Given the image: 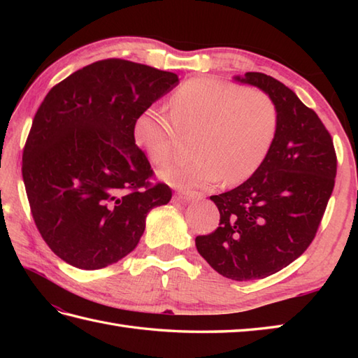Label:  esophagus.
<instances>
[{"label":"esophagus","instance_id":"obj_1","mask_svg":"<svg viewBox=\"0 0 358 358\" xmlns=\"http://www.w3.org/2000/svg\"><path fill=\"white\" fill-rule=\"evenodd\" d=\"M177 196H178V200L189 201V200H201L204 194L196 192V191H183V189H181V191L177 192Z\"/></svg>","mask_w":358,"mask_h":358}]
</instances>
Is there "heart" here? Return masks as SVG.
I'll return each instance as SVG.
<instances>
[{
    "label": "heart",
    "instance_id": "heart-1",
    "mask_svg": "<svg viewBox=\"0 0 358 358\" xmlns=\"http://www.w3.org/2000/svg\"><path fill=\"white\" fill-rule=\"evenodd\" d=\"M171 120L144 109L134 121V138L154 164L169 162L182 135H192L191 162L159 171L175 187H201L224 181L238 185L260 169L275 140L278 110L258 89L199 77L185 81L169 100Z\"/></svg>",
    "mask_w": 358,
    "mask_h": 358
}]
</instances>
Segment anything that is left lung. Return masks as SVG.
<instances>
[{"label":"left lung","instance_id":"left-lung-1","mask_svg":"<svg viewBox=\"0 0 358 358\" xmlns=\"http://www.w3.org/2000/svg\"><path fill=\"white\" fill-rule=\"evenodd\" d=\"M235 80L272 98L277 135L252 177L210 196L220 223L195 246L223 277L248 281L286 268L313 243L336 185L337 155L322 120L283 83L260 72Z\"/></svg>","mask_w":358,"mask_h":358}]
</instances>
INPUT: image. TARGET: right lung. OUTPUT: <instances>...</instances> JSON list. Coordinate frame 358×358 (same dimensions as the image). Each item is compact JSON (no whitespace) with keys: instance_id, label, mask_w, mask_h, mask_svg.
Returning a JSON list of instances; mask_svg holds the SVG:
<instances>
[{"instance_id":"right-lung-1","label":"right lung","mask_w":358,"mask_h":358,"mask_svg":"<svg viewBox=\"0 0 358 358\" xmlns=\"http://www.w3.org/2000/svg\"><path fill=\"white\" fill-rule=\"evenodd\" d=\"M178 85V75L109 58L53 86L22 150V180L36 229L78 269H101L132 252L150 209L172 189L152 183L134 138L140 112Z\"/></svg>"}]
</instances>
